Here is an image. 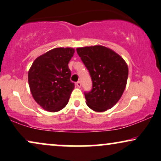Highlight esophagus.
<instances>
[{"mask_svg": "<svg viewBox=\"0 0 161 161\" xmlns=\"http://www.w3.org/2000/svg\"><path fill=\"white\" fill-rule=\"evenodd\" d=\"M76 85L77 87H81V82H77Z\"/></svg>", "mask_w": 161, "mask_h": 161, "instance_id": "esophagus-1", "label": "esophagus"}]
</instances>
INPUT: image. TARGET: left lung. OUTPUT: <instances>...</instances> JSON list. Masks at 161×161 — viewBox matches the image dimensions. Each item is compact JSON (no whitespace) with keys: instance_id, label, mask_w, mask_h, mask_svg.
Segmentation results:
<instances>
[{"instance_id":"left-lung-1","label":"left lung","mask_w":161,"mask_h":161,"mask_svg":"<svg viewBox=\"0 0 161 161\" xmlns=\"http://www.w3.org/2000/svg\"><path fill=\"white\" fill-rule=\"evenodd\" d=\"M76 51L93 82L91 91L85 93L87 105L96 112L112 108L127 85V64L112 49L100 45L77 48Z\"/></svg>"}]
</instances>
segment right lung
I'll return each mask as SVG.
<instances>
[{"label": "right lung", "instance_id": "obj_1", "mask_svg": "<svg viewBox=\"0 0 161 161\" xmlns=\"http://www.w3.org/2000/svg\"><path fill=\"white\" fill-rule=\"evenodd\" d=\"M73 48H55L38 57L28 73V81L34 99L45 110L58 112L67 105L74 89L70 82L68 63Z\"/></svg>", "mask_w": 161, "mask_h": 161}]
</instances>
